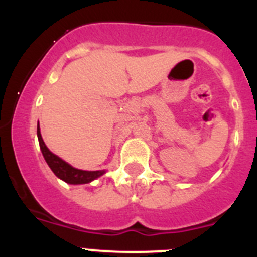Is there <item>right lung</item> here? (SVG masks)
<instances>
[{"label": "right lung", "mask_w": 257, "mask_h": 257, "mask_svg": "<svg viewBox=\"0 0 257 257\" xmlns=\"http://www.w3.org/2000/svg\"><path fill=\"white\" fill-rule=\"evenodd\" d=\"M37 136L38 142H40V148L44 154L45 161L47 162V165L50 166V169L52 170V172L58 176L59 179L64 180L68 184H87L90 181L95 180L99 176L104 174V171H83V170H77L74 167H72L70 165H68L67 162L59 158L58 156H55L54 153L47 149V147L45 145L44 140H42V136L40 133V124L37 127Z\"/></svg>", "instance_id": "1"}]
</instances>
